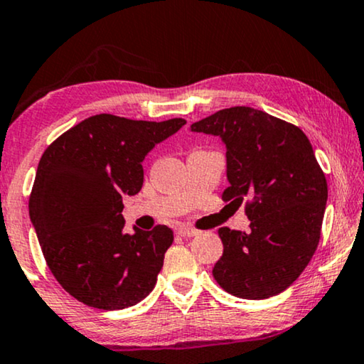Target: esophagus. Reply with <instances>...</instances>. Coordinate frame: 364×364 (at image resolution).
<instances>
[{
	"instance_id": "34e87169",
	"label": "esophagus",
	"mask_w": 364,
	"mask_h": 364,
	"mask_svg": "<svg viewBox=\"0 0 364 364\" xmlns=\"http://www.w3.org/2000/svg\"><path fill=\"white\" fill-rule=\"evenodd\" d=\"M177 233L181 237H196V235H198V230H196V228H192V227H178Z\"/></svg>"
}]
</instances>
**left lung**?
Wrapping results in <instances>:
<instances>
[{
    "mask_svg": "<svg viewBox=\"0 0 364 364\" xmlns=\"http://www.w3.org/2000/svg\"><path fill=\"white\" fill-rule=\"evenodd\" d=\"M192 132L220 137L227 149L225 202H247L250 232L218 228L223 253L213 278L245 300L287 290L315 253L328 200L325 173L308 137L293 124L247 106L193 122Z\"/></svg>",
    "mask_w": 364,
    "mask_h": 364,
    "instance_id": "obj_1",
    "label": "left lung"
}]
</instances>
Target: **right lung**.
<instances>
[{
    "instance_id": "right-lung-1",
    "label": "right lung",
    "mask_w": 364,
    "mask_h": 364,
    "mask_svg": "<svg viewBox=\"0 0 364 364\" xmlns=\"http://www.w3.org/2000/svg\"><path fill=\"white\" fill-rule=\"evenodd\" d=\"M183 119L162 122L97 114L58 137L39 161L29 218L64 290L84 305L122 310L154 290L173 232H124L122 197L139 193L142 162Z\"/></svg>"
}]
</instances>
